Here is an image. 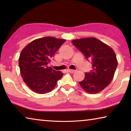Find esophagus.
<instances>
[{"instance_id": "esophagus-1", "label": "esophagus", "mask_w": 131, "mask_h": 131, "mask_svg": "<svg viewBox=\"0 0 131 131\" xmlns=\"http://www.w3.org/2000/svg\"><path fill=\"white\" fill-rule=\"evenodd\" d=\"M68 72L71 73H73L76 72V70H73V69H68Z\"/></svg>"}]
</instances>
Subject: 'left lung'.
Returning <instances> with one entry per match:
<instances>
[{
  "instance_id": "8db88e82",
  "label": "left lung",
  "mask_w": 131,
  "mask_h": 131,
  "mask_svg": "<svg viewBox=\"0 0 131 131\" xmlns=\"http://www.w3.org/2000/svg\"><path fill=\"white\" fill-rule=\"evenodd\" d=\"M72 43L90 60L92 66V70L85 73V78L79 82L80 85L90 94L102 91L112 81L117 67L114 51L95 37L76 39Z\"/></svg>"
}]
</instances>
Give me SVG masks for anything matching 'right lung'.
I'll return each mask as SVG.
<instances>
[{"instance_id":"1","label":"right lung","mask_w":131,"mask_h":131,"mask_svg":"<svg viewBox=\"0 0 131 131\" xmlns=\"http://www.w3.org/2000/svg\"><path fill=\"white\" fill-rule=\"evenodd\" d=\"M65 41L43 37L30 42L21 51L18 61L21 76L34 92L39 94L50 92L62 77V73L48 67V64Z\"/></svg>"}]
</instances>
